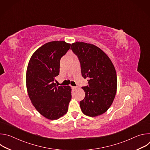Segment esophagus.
<instances>
[{"instance_id": "obj_1", "label": "esophagus", "mask_w": 150, "mask_h": 150, "mask_svg": "<svg viewBox=\"0 0 150 150\" xmlns=\"http://www.w3.org/2000/svg\"><path fill=\"white\" fill-rule=\"evenodd\" d=\"M72 89L74 90V91H75L76 90L78 89V87H72Z\"/></svg>"}]
</instances>
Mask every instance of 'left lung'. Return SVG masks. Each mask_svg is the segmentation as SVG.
Masks as SVG:
<instances>
[{
    "label": "left lung",
    "instance_id": "8db88e82",
    "mask_svg": "<svg viewBox=\"0 0 150 150\" xmlns=\"http://www.w3.org/2000/svg\"><path fill=\"white\" fill-rule=\"evenodd\" d=\"M71 49L78 56L82 76L88 85L83 87L85 96L79 102L82 113L90 117L104 113L115 99L117 90V75L109 56L96 46L76 41Z\"/></svg>",
    "mask_w": 150,
    "mask_h": 150
}]
</instances>
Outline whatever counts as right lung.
<instances>
[{"instance_id": "right-lung-1", "label": "right lung", "mask_w": 150, "mask_h": 150, "mask_svg": "<svg viewBox=\"0 0 150 150\" xmlns=\"http://www.w3.org/2000/svg\"><path fill=\"white\" fill-rule=\"evenodd\" d=\"M65 41H50L39 47L28 64L26 85L28 96L35 109L44 117L56 120L68 110L71 100L70 86H57L55 77L59 75L60 60L69 50Z\"/></svg>"}]
</instances>
